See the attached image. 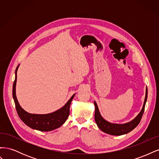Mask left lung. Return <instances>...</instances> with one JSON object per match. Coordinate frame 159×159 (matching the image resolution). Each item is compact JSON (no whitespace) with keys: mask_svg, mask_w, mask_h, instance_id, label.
I'll return each instance as SVG.
<instances>
[{"mask_svg":"<svg viewBox=\"0 0 159 159\" xmlns=\"http://www.w3.org/2000/svg\"><path fill=\"white\" fill-rule=\"evenodd\" d=\"M147 93H148V90L147 88L145 102H144L142 110L141 111V112L139 113L137 116L133 120H132L131 121H130L127 123H125V124L111 123L107 121L106 120H105L99 113L97 103H96L95 102H94V105L95 107V120L96 123L98 125V127L104 133L111 134V135H122V134H127L130 131H131L132 130H133L138 125L139 123L141 121L142 116L144 113V111H145V104L147 99Z\"/></svg>","mask_w":159,"mask_h":159,"instance_id":"left-lung-1","label":"left lung"}]
</instances>
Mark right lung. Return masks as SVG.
<instances>
[{
	"label": "right lung",
	"mask_w": 159,
	"mask_h": 159,
	"mask_svg": "<svg viewBox=\"0 0 159 159\" xmlns=\"http://www.w3.org/2000/svg\"><path fill=\"white\" fill-rule=\"evenodd\" d=\"M19 65L15 71V80L13 84L12 95L15 103V107L19 117L27 126L33 129H36L40 131H50L60 127L68 119L70 114V106L75 94L71 96L68 102L59 110L48 114H31L24 110L17 100L16 95V84L17 79V70Z\"/></svg>",
	"instance_id": "right-lung-1"
}]
</instances>
